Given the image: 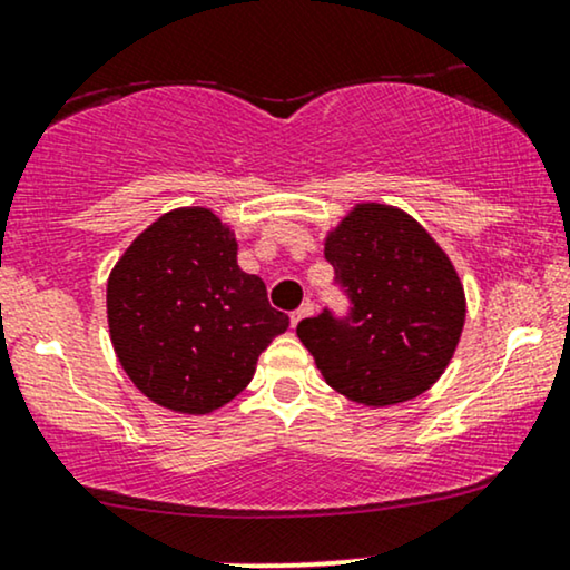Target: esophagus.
I'll return each instance as SVG.
<instances>
[{"instance_id": "34e87169", "label": "esophagus", "mask_w": 570, "mask_h": 570, "mask_svg": "<svg viewBox=\"0 0 570 570\" xmlns=\"http://www.w3.org/2000/svg\"><path fill=\"white\" fill-rule=\"evenodd\" d=\"M313 311H315V305L307 299V303H303V307H297V311L292 313V326H297L299 321L307 318V315H313Z\"/></svg>"}]
</instances>
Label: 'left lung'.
Instances as JSON below:
<instances>
[{
    "instance_id": "1",
    "label": "left lung",
    "mask_w": 570,
    "mask_h": 570,
    "mask_svg": "<svg viewBox=\"0 0 570 570\" xmlns=\"http://www.w3.org/2000/svg\"><path fill=\"white\" fill-rule=\"evenodd\" d=\"M324 255L345 315L324 307L297 324L326 385L363 406L422 395L449 366L464 326V289L428 230L406 212L358 204Z\"/></svg>"
}]
</instances>
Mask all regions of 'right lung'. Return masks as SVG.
<instances>
[{"label": "right lung", "mask_w": 570, "mask_h": 570, "mask_svg": "<svg viewBox=\"0 0 570 570\" xmlns=\"http://www.w3.org/2000/svg\"><path fill=\"white\" fill-rule=\"evenodd\" d=\"M228 225L204 207L167 212L129 244L108 278L114 351L140 393L180 414H209L255 376L289 315L236 263Z\"/></svg>", "instance_id": "add662e5"}]
</instances>
